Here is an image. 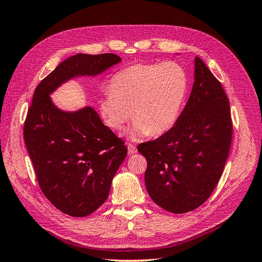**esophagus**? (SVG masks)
Wrapping results in <instances>:
<instances>
[{
  "instance_id": "esophagus-1",
  "label": "esophagus",
  "mask_w": 262,
  "mask_h": 262,
  "mask_svg": "<svg viewBox=\"0 0 262 262\" xmlns=\"http://www.w3.org/2000/svg\"><path fill=\"white\" fill-rule=\"evenodd\" d=\"M128 152L129 154H136L138 152V149L133 144H128Z\"/></svg>"
}]
</instances>
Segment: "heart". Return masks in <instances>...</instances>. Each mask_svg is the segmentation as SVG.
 <instances>
[{
	"mask_svg": "<svg viewBox=\"0 0 262 262\" xmlns=\"http://www.w3.org/2000/svg\"><path fill=\"white\" fill-rule=\"evenodd\" d=\"M110 93L98 100L99 114L114 130L134 119L125 132L130 140L168 132L180 117L188 93V76L176 62L145 63L116 73Z\"/></svg>",
	"mask_w": 262,
	"mask_h": 262,
	"instance_id": "heart-1",
	"label": "heart"
}]
</instances>
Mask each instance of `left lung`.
I'll list each match as a JSON object with an SVG mask.
<instances>
[{
    "instance_id": "left-lung-1",
    "label": "left lung",
    "mask_w": 262,
    "mask_h": 262,
    "mask_svg": "<svg viewBox=\"0 0 262 262\" xmlns=\"http://www.w3.org/2000/svg\"><path fill=\"white\" fill-rule=\"evenodd\" d=\"M194 82L177 123L138 150L147 161L145 186L164 210L182 214L199 208L216 187L231 147L229 101L221 83L195 57Z\"/></svg>"
}]
</instances>
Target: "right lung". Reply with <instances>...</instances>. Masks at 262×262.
Here are the masks:
<instances>
[{"instance_id": "right-lung-1", "label": "right lung", "mask_w": 262, "mask_h": 262, "mask_svg": "<svg viewBox=\"0 0 262 262\" xmlns=\"http://www.w3.org/2000/svg\"><path fill=\"white\" fill-rule=\"evenodd\" d=\"M121 62L114 53L70 57L36 87L24 140L41 191L71 216L90 215L104 203L128 148L91 106L68 112L51 95L72 80L97 77Z\"/></svg>"}]
</instances>
